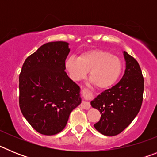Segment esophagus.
Returning a JSON list of instances; mask_svg holds the SVG:
<instances>
[{"instance_id": "1", "label": "esophagus", "mask_w": 157, "mask_h": 157, "mask_svg": "<svg viewBox=\"0 0 157 157\" xmlns=\"http://www.w3.org/2000/svg\"><path fill=\"white\" fill-rule=\"evenodd\" d=\"M82 92H84V91H86V88H84V87H81ZM81 107L83 109H89L90 108V104L88 101H82L81 104Z\"/></svg>"}]
</instances>
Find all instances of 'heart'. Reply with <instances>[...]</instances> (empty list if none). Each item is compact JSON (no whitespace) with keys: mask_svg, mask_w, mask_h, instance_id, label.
Returning <instances> with one entry per match:
<instances>
[{"mask_svg":"<svg viewBox=\"0 0 157 157\" xmlns=\"http://www.w3.org/2000/svg\"><path fill=\"white\" fill-rule=\"evenodd\" d=\"M65 67L74 81L83 79L90 71V79L100 90L113 86L122 73L120 59L108 51L94 49L81 54L78 57L70 56Z\"/></svg>","mask_w":157,"mask_h":157,"instance_id":"b5f03b06","label":"heart"}]
</instances>
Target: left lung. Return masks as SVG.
Wrapping results in <instances>:
<instances>
[{
  "mask_svg": "<svg viewBox=\"0 0 157 157\" xmlns=\"http://www.w3.org/2000/svg\"><path fill=\"white\" fill-rule=\"evenodd\" d=\"M123 55L126 70L123 78L90 103L101 115L94 127L106 136L117 135L125 130L139 112L143 101L144 78L141 67L127 52Z\"/></svg>",
  "mask_w": 157,
  "mask_h": 157,
  "instance_id": "1",
  "label": "left lung"
}]
</instances>
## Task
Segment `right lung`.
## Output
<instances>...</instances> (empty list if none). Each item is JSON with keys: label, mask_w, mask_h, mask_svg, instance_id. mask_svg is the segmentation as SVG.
Segmentation results:
<instances>
[{"label": "right lung", "mask_w": 157, "mask_h": 157, "mask_svg": "<svg viewBox=\"0 0 157 157\" xmlns=\"http://www.w3.org/2000/svg\"><path fill=\"white\" fill-rule=\"evenodd\" d=\"M68 43L41 45L23 63L19 74V108L33 128L44 135L63 130L71 112L81 104L80 88L65 72Z\"/></svg>", "instance_id": "1"}]
</instances>
